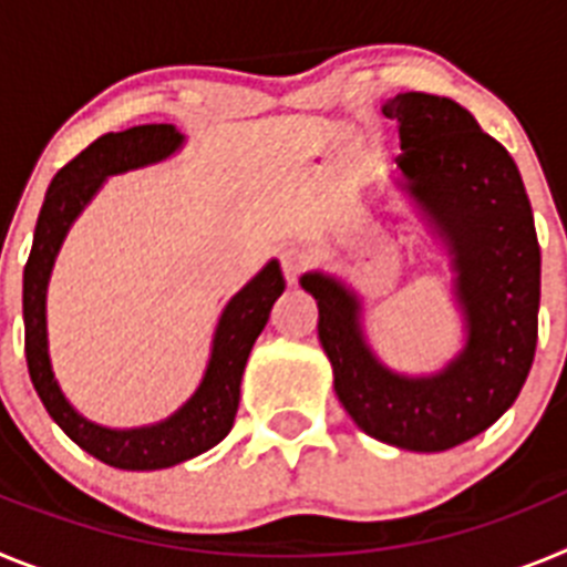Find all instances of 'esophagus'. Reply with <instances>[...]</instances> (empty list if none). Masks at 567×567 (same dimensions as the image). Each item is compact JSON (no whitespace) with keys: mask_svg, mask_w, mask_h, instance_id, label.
Returning <instances> with one entry per match:
<instances>
[{"mask_svg":"<svg viewBox=\"0 0 567 567\" xmlns=\"http://www.w3.org/2000/svg\"><path fill=\"white\" fill-rule=\"evenodd\" d=\"M280 267H284V278H287V284H298L300 272H303V267H307V255L295 247L284 249V252H280Z\"/></svg>","mask_w":567,"mask_h":567,"instance_id":"1","label":"esophagus"}]
</instances>
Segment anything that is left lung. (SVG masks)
<instances>
[{
  "mask_svg": "<svg viewBox=\"0 0 567 567\" xmlns=\"http://www.w3.org/2000/svg\"><path fill=\"white\" fill-rule=\"evenodd\" d=\"M394 187L443 244L463 318V349L440 369L394 372L363 323V298L323 269L300 275L318 300V338L334 394L360 432L405 452H445L497 423L517 400L537 349L539 244L523 178L508 150L457 102L398 93Z\"/></svg>",
  "mask_w": 567,
  "mask_h": 567,
  "instance_id": "1",
  "label": "left lung"
}]
</instances>
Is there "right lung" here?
Returning a JSON list of instances; mask_svg holds the SVG:
<instances>
[{
  "instance_id": "1",
  "label": "right lung",
  "mask_w": 567,
  "mask_h": 567,
  "mask_svg": "<svg viewBox=\"0 0 567 567\" xmlns=\"http://www.w3.org/2000/svg\"><path fill=\"white\" fill-rule=\"evenodd\" d=\"M184 142L187 138L175 130V124H138L122 133L102 135L87 150H82L50 182L37 233H33V249L24 267V354H28L33 389L42 398L53 423L79 449L124 471L169 468V465L209 452L213 445L227 437L235 423V412H238L240 378L247 369L249 352L267 327L269 309L287 289L280 264L272 258L227 300L221 318L215 323L202 383L169 417L158 423L110 429V425L84 417L76 405L64 398L62 385L53 374L48 346V284L56 267L59 249L70 227L96 198L110 175L167 162L169 155L184 147Z\"/></svg>"
}]
</instances>
